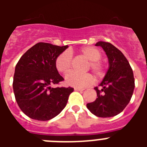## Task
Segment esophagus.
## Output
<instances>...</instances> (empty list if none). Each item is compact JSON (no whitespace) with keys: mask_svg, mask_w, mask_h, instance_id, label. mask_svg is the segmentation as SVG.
Instances as JSON below:
<instances>
[{"mask_svg":"<svg viewBox=\"0 0 147 147\" xmlns=\"http://www.w3.org/2000/svg\"><path fill=\"white\" fill-rule=\"evenodd\" d=\"M74 90H76V91H83L84 89L80 88H74Z\"/></svg>","mask_w":147,"mask_h":147,"instance_id":"34e87169","label":"esophagus"}]
</instances>
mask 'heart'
Returning <instances> with one entry per match:
<instances>
[{
	"mask_svg": "<svg viewBox=\"0 0 147 147\" xmlns=\"http://www.w3.org/2000/svg\"><path fill=\"white\" fill-rule=\"evenodd\" d=\"M80 52L90 60L88 68H90L95 74L102 77L105 74V65L99 60L102 57V53L98 49L92 46H87L81 49ZM72 54L69 51H65L57 56L55 59V67L58 72L66 74L71 67ZM67 85L75 88H85L94 83V78L90 74H81L76 72H71L65 78Z\"/></svg>",
	"mask_w": 147,
	"mask_h": 147,
	"instance_id": "obj_1",
	"label": "heart"
}]
</instances>
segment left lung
Wrapping results in <instances>:
<instances>
[{"label":"left lung","instance_id":"1","mask_svg":"<svg viewBox=\"0 0 147 147\" xmlns=\"http://www.w3.org/2000/svg\"><path fill=\"white\" fill-rule=\"evenodd\" d=\"M108 58L109 67L99 86L94 88L97 98L87 104V108L98 117H113L121 113L131 98L135 88L133 72L127 58L120 50L110 42L99 41Z\"/></svg>","mask_w":147,"mask_h":147}]
</instances>
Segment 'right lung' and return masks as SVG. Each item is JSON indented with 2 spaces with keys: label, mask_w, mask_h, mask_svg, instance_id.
<instances>
[{
  "label": "right lung",
  "mask_w": 147,
  "mask_h": 147,
  "mask_svg": "<svg viewBox=\"0 0 147 147\" xmlns=\"http://www.w3.org/2000/svg\"><path fill=\"white\" fill-rule=\"evenodd\" d=\"M68 48L38 42L22 56L16 65L13 90L20 110L27 116L48 121L65 107L72 88H52L64 80L55 67L57 56Z\"/></svg>",
  "instance_id": "right-lung-1"
}]
</instances>
